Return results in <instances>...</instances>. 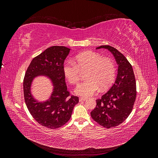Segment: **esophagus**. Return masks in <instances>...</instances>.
<instances>
[{
  "instance_id": "34e87169",
  "label": "esophagus",
  "mask_w": 158,
  "mask_h": 158,
  "mask_svg": "<svg viewBox=\"0 0 158 158\" xmlns=\"http://www.w3.org/2000/svg\"><path fill=\"white\" fill-rule=\"evenodd\" d=\"M87 99L86 98H79V102H84V101H85V100H86Z\"/></svg>"
}]
</instances>
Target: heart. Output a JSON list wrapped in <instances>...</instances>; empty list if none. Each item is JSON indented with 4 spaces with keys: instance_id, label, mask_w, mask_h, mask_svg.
I'll use <instances>...</instances> for the list:
<instances>
[{
    "instance_id": "obj_1",
    "label": "heart",
    "mask_w": 158,
    "mask_h": 158,
    "mask_svg": "<svg viewBox=\"0 0 158 158\" xmlns=\"http://www.w3.org/2000/svg\"><path fill=\"white\" fill-rule=\"evenodd\" d=\"M85 69L87 79L79 84L74 89L76 95L89 98L96 94L99 89L107 88L115 75V67L113 61L94 51H86L76 55L73 61H66L63 70L65 78L71 84L80 80V70Z\"/></svg>"
}]
</instances>
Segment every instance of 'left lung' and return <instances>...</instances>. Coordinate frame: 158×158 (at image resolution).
<instances>
[{
    "mask_svg": "<svg viewBox=\"0 0 158 158\" xmlns=\"http://www.w3.org/2000/svg\"><path fill=\"white\" fill-rule=\"evenodd\" d=\"M106 49L113 55L118 64L117 75L112 87L96 100V107L91 112L94 120L107 128L120 125L131 114L136 97V80L131 64L121 52L109 45Z\"/></svg>",
    "mask_w": 158,
    "mask_h": 158,
    "instance_id": "8db88e82",
    "label": "left lung"
}]
</instances>
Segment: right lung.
I'll list each match as a JSON object with an SVG mask.
<instances>
[{
  "instance_id": "add662e5",
  "label": "right lung",
  "mask_w": 158,
  "mask_h": 158,
  "mask_svg": "<svg viewBox=\"0 0 158 158\" xmlns=\"http://www.w3.org/2000/svg\"><path fill=\"white\" fill-rule=\"evenodd\" d=\"M70 50L63 46L47 48L31 60L23 79V95L30 114L38 123L51 129L58 128L67 123L79 102L77 96H70L63 70ZM39 76L49 79L53 85L49 98L41 102L31 92L33 80Z\"/></svg>"
}]
</instances>
